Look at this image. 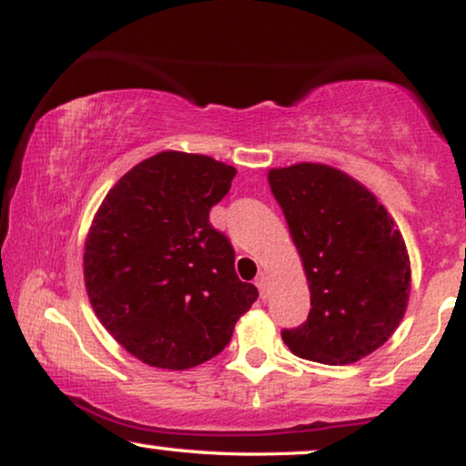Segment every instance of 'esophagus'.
Returning a JSON list of instances; mask_svg holds the SVG:
<instances>
[{"instance_id": "34e87169", "label": "esophagus", "mask_w": 466, "mask_h": 466, "mask_svg": "<svg viewBox=\"0 0 466 466\" xmlns=\"http://www.w3.org/2000/svg\"><path fill=\"white\" fill-rule=\"evenodd\" d=\"M257 289L260 292V299H267V295H269V282H267L265 276L257 278Z\"/></svg>"}]
</instances>
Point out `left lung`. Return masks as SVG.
<instances>
[{"label": "left lung", "mask_w": 466, "mask_h": 466, "mask_svg": "<svg viewBox=\"0 0 466 466\" xmlns=\"http://www.w3.org/2000/svg\"><path fill=\"white\" fill-rule=\"evenodd\" d=\"M309 282L311 309L282 339L299 359L350 365L384 346L410 299V257L386 208L354 177L320 163L271 169Z\"/></svg>", "instance_id": "1"}]
</instances>
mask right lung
<instances>
[{
	"label": "right lung",
	"mask_w": 466,
	"mask_h": 466,
	"mask_svg": "<svg viewBox=\"0 0 466 466\" xmlns=\"http://www.w3.org/2000/svg\"><path fill=\"white\" fill-rule=\"evenodd\" d=\"M238 171L203 155L158 152L106 195L85 250L88 299L110 335L146 365L190 369L225 350L257 301L209 209Z\"/></svg>",
	"instance_id": "right-lung-1"
}]
</instances>
